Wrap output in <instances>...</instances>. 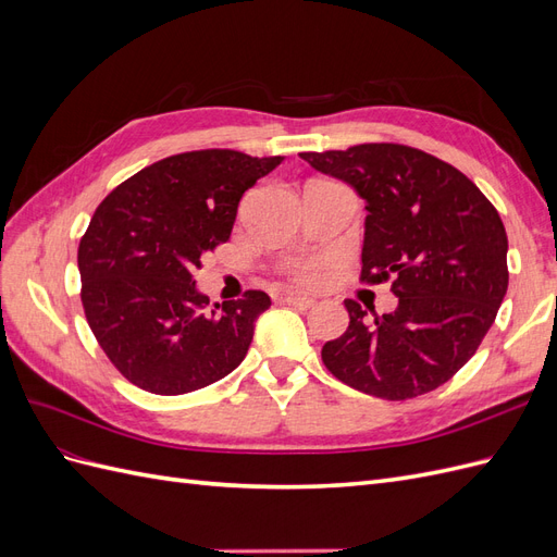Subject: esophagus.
Here are the masks:
<instances>
[{
  "mask_svg": "<svg viewBox=\"0 0 557 557\" xmlns=\"http://www.w3.org/2000/svg\"><path fill=\"white\" fill-rule=\"evenodd\" d=\"M281 299L285 301V305H290V307L301 309V311H307V309H311V307L315 305V299L305 297V295H295V293H290V295H283Z\"/></svg>",
  "mask_w": 557,
  "mask_h": 557,
  "instance_id": "1",
  "label": "esophagus"
}]
</instances>
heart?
Wrapping results in <instances>:
<instances>
[{"instance_id":"b5f03b06","label":"heart","mask_w":557,"mask_h":557,"mask_svg":"<svg viewBox=\"0 0 557 557\" xmlns=\"http://www.w3.org/2000/svg\"><path fill=\"white\" fill-rule=\"evenodd\" d=\"M323 278H325L323 264H309V267H305V272H301V281L305 283H320Z\"/></svg>"}]
</instances>
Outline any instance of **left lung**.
<instances>
[{
	"mask_svg": "<svg viewBox=\"0 0 557 557\" xmlns=\"http://www.w3.org/2000/svg\"><path fill=\"white\" fill-rule=\"evenodd\" d=\"M364 199L362 281L393 278L397 309L367 318L346 299L348 330L323 346L330 372L360 393L411 399L474 356L509 288L507 232L462 172L401 144L299 153Z\"/></svg>",
	"mask_w": 557,
	"mask_h": 557,
	"instance_id": "obj_1",
	"label": "left lung"
}]
</instances>
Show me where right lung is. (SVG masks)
<instances>
[{
    "instance_id": "add662e5",
    "label": "right lung",
    "mask_w": 557,
    "mask_h": 557,
    "mask_svg": "<svg viewBox=\"0 0 557 557\" xmlns=\"http://www.w3.org/2000/svg\"><path fill=\"white\" fill-rule=\"evenodd\" d=\"M239 150H195L134 174L97 207L78 246L81 299L107 358L129 383L185 395L246 358L262 290L207 309L201 256L230 239L239 199L281 164Z\"/></svg>"
}]
</instances>
